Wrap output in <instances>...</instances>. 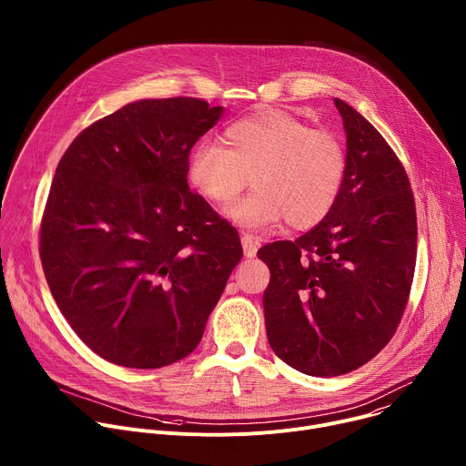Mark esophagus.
Listing matches in <instances>:
<instances>
[{
    "label": "esophagus",
    "instance_id": "1",
    "mask_svg": "<svg viewBox=\"0 0 466 466\" xmlns=\"http://www.w3.org/2000/svg\"><path fill=\"white\" fill-rule=\"evenodd\" d=\"M241 245H243V254L247 258H254L256 252H258V247H259V241L258 238L250 236V234H243L241 236Z\"/></svg>",
    "mask_w": 466,
    "mask_h": 466
}]
</instances>
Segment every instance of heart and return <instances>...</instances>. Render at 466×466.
Returning a JSON list of instances; mask_svg holds the SVG:
<instances>
[{
    "label": "heart",
    "mask_w": 466,
    "mask_h": 466,
    "mask_svg": "<svg viewBox=\"0 0 466 466\" xmlns=\"http://www.w3.org/2000/svg\"><path fill=\"white\" fill-rule=\"evenodd\" d=\"M223 140L225 146L201 142L191 151L187 178L219 207L232 203L250 178L254 191L227 210L232 223L268 230L286 219L306 230L338 203L349 160L336 132L311 128L284 110H265L228 125Z\"/></svg>",
    "instance_id": "1"
}]
</instances>
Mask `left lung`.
<instances>
[{
    "instance_id": "1",
    "label": "left lung",
    "mask_w": 466,
    "mask_h": 466,
    "mask_svg": "<svg viewBox=\"0 0 466 466\" xmlns=\"http://www.w3.org/2000/svg\"><path fill=\"white\" fill-rule=\"evenodd\" d=\"M347 135L338 203L309 232L258 250L269 265L263 313L273 352L308 376L347 374L392 338L417 259L410 178L380 132L334 99Z\"/></svg>"
}]
</instances>
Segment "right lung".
I'll use <instances>...</instances> for the list:
<instances>
[{
  "label": "right lung",
  "instance_id": "1",
  "mask_svg": "<svg viewBox=\"0 0 466 466\" xmlns=\"http://www.w3.org/2000/svg\"><path fill=\"white\" fill-rule=\"evenodd\" d=\"M221 114L195 97L128 103L56 166L44 275L76 334L110 363L160 369L193 352L243 256L236 228L186 178L191 147Z\"/></svg>",
  "mask_w": 466,
  "mask_h": 466
}]
</instances>
